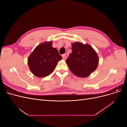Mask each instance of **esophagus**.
<instances>
[{
	"mask_svg": "<svg viewBox=\"0 0 127 127\" xmlns=\"http://www.w3.org/2000/svg\"><path fill=\"white\" fill-rule=\"evenodd\" d=\"M68 56V53L67 52H66V53H64V54L63 55V56H62L64 59H66L67 58Z\"/></svg>",
	"mask_w": 127,
	"mask_h": 127,
	"instance_id": "esophagus-1",
	"label": "esophagus"
}]
</instances>
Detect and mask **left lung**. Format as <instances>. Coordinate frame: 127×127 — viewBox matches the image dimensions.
<instances>
[{"label":"left lung","mask_w":127,"mask_h":127,"mask_svg":"<svg viewBox=\"0 0 127 127\" xmlns=\"http://www.w3.org/2000/svg\"><path fill=\"white\" fill-rule=\"evenodd\" d=\"M72 52L66 59L71 71L79 77H86L96 69L98 57L91 45L76 42L71 44Z\"/></svg>","instance_id":"left-lung-1"}]
</instances>
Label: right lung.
Segmentation results:
<instances>
[{
	"label": "right lung",
	"instance_id": "1",
	"mask_svg": "<svg viewBox=\"0 0 127 127\" xmlns=\"http://www.w3.org/2000/svg\"><path fill=\"white\" fill-rule=\"evenodd\" d=\"M50 41L37 45L28 58L30 70L38 77H44L54 70L58 61L63 59Z\"/></svg>",
	"mask_w": 127,
	"mask_h": 127
}]
</instances>
